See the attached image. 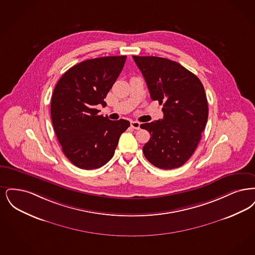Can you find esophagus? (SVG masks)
<instances>
[{
	"mask_svg": "<svg viewBox=\"0 0 255 255\" xmlns=\"http://www.w3.org/2000/svg\"><path fill=\"white\" fill-rule=\"evenodd\" d=\"M140 123L137 121H130V127L134 128V129H139L140 128Z\"/></svg>",
	"mask_w": 255,
	"mask_h": 255,
	"instance_id": "esophagus-1",
	"label": "esophagus"
}]
</instances>
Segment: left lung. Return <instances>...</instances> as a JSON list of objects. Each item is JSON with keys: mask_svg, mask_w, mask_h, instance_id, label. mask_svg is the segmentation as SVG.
<instances>
[{"mask_svg": "<svg viewBox=\"0 0 255 255\" xmlns=\"http://www.w3.org/2000/svg\"><path fill=\"white\" fill-rule=\"evenodd\" d=\"M150 97L163 105L162 120L140 126L150 134L143 147L146 160L162 169L183 166L195 151L208 121L209 107L198 77L174 61L132 56Z\"/></svg>", "mask_w": 255, "mask_h": 255, "instance_id": "1", "label": "left lung"}]
</instances>
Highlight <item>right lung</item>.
Here are the masks:
<instances>
[{
    "label": "right lung",
    "mask_w": 255,
    "mask_h": 255,
    "mask_svg": "<svg viewBox=\"0 0 255 255\" xmlns=\"http://www.w3.org/2000/svg\"><path fill=\"white\" fill-rule=\"evenodd\" d=\"M127 56L90 59L70 67L60 78L51 97V119L67 159L82 169L106 165L114 155L119 138L130 126L99 115L104 99L122 71Z\"/></svg>",
    "instance_id": "right-lung-1"
}]
</instances>
